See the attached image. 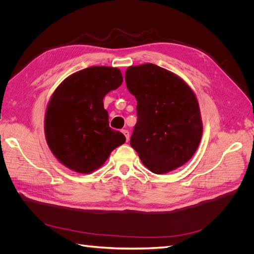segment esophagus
<instances>
[{
  "instance_id": "1",
  "label": "esophagus",
  "mask_w": 254,
  "mask_h": 254,
  "mask_svg": "<svg viewBox=\"0 0 254 254\" xmlns=\"http://www.w3.org/2000/svg\"><path fill=\"white\" fill-rule=\"evenodd\" d=\"M123 134H124L125 135V137H126V140L128 141L129 140V131H128V130H123Z\"/></svg>"
}]
</instances>
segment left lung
<instances>
[{"label":"left lung","instance_id":"obj_1","mask_svg":"<svg viewBox=\"0 0 254 254\" xmlns=\"http://www.w3.org/2000/svg\"><path fill=\"white\" fill-rule=\"evenodd\" d=\"M125 80L137 102L130 145L143 164L158 175L186 164L203 128L194 91L178 75L152 64L129 66Z\"/></svg>","mask_w":254,"mask_h":254}]
</instances>
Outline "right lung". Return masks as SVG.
<instances>
[{"instance_id":"1","label":"right lung","mask_w":254,"mask_h":254,"mask_svg":"<svg viewBox=\"0 0 254 254\" xmlns=\"http://www.w3.org/2000/svg\"><path fill=\"white\" fill-rule=\"evenodd\" d=\"M122 82L120 68L90 66L68 76L54 91L45 111L44 133L61 164L90 174L125 143V135L109 127L103 102Z\"/></svg>"}]
</instances>
